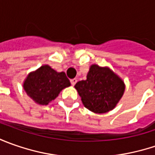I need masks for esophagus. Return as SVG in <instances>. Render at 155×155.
<instances>
[{
    "label": "esophagus",
    "instance_id": "esophagus-1",
    "mask_svg": "<svg viewBox=\"0 0 155 155\" xmlns=\"http://www.w3.org/2000/svg\"><path fill=\"white\" fill-rule=\"evenodd\" d=\"M77 82H78V79H77V78H73V79L71 80V84L72 85H75V84H77Z\"/></svg>",
    "mask_w": 155,
    "mask_h": 155
}]
</instances>
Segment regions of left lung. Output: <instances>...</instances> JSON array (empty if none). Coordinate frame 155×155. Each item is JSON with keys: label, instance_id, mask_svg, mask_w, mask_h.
Here are the masks:
<instances>
[{"label": "left lung", "instance_id": "obj_1", "mask_svg": "<svg viewBox=\"0 0 155 155\" xmlns=\"http://www.w3.org/2000/svg\"><path fill=\"white\" fill-rule=\"evenodd\" d=\"M76 90L84 107L95 113H106L113 110L123 95V81L107 67L91 66L86 80L78 82Z\"/></svg>", "mask_w": 155, "mask_h": 155}]
</instances>
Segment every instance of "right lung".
<instances>
[{
    "instance_id": "obj_1",
    "label": "right lung",
    "mask_w": 155,
    "mask_h": 155,
    "mask_svg": "<svg viewBox=\"0 0 155 155\" xmlns=\"http://www.w3.org/2000/svg\"><path fill=\"white\" fill-rule=\"evenodd\" d=\"M70 85L64 72H57L49 65H43L27 76L23 87L35 103L47 105L63 89Z\"/></svg>"
}]
</instances>
